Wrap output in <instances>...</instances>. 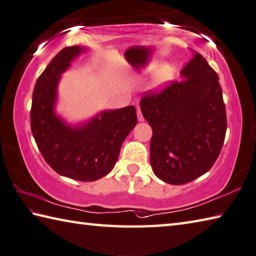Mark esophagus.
Returning <instances> with one entry per match:
<instances>
[{
  "mask_svg": "<svg viewBox=\"0 0 256 256\" xmlns=\"http://www.w3.org/2000/svg\"><path fill=\"white\" fill-rule=\"evenodd\" d=\"M137 117H138V120L139 122H144V117H142V110L140 108H137Z\"/></svg>",
  "mask_w": 256,
  "mask_h": 256,
  "instance_id": "34e87169",
  "label": "esophagus"
}]
</instances>
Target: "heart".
<instances>
[{
    "instance_id": "obj_1",
    "label": "heart",
    "mask_w": 256,
    "mask_h": 256,
    "mask_svg": "<svg viewBox=\"0 0 256 256\" xmlns=\"http://www.w3.org/2000/svg\"><path fill=\"white\" fill-rule=\"evenodd\" d=\"M172 79V70L170 68V66H166L162 70L158 72V74L156 76V84H166L168 81Z\"/></svg>"
}]
</instances>
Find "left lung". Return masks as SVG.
Wrapping results in <instances>:
<instances>
[{
  "label": "left lung",
  "mask_w": 256,
  "mask_h": 256,
  "mask_svg": "<svg viewBox=\"0 0 256 256\" xmlns=\"http://www.w3.org/2000/svg\"><path fill=\"white\" fill-rule=\"evenodd\" d=\"M182 81L140 100L152 129L150 164L159 180L187 184L214 165L223 147L228 122L218 76L200 53L184 66Z\"/></svg>",
  "instance_id": "left-lung-1"
}]
</instances>
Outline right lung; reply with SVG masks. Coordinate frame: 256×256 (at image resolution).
<instances>
[{"label":"right lung","mask_w":256,"mask_h":256,"mask_svg":"<svg viewBox=\"0 0 256 256\" xmlns=\"http://www.w3.org/2000/svg\"><path fill=\"white\" fill-rule=\"evenodd\" d=\"M84 48L66 46L38 76L32 94L31 130L36 146L53 170L80 182H94L112 170L120 148L137 124L136 108L102 112L88 122L70 127L54 114L62 72Z\"/></svg>","instance_id":"add662e5"}]
</instances>
